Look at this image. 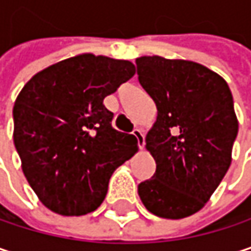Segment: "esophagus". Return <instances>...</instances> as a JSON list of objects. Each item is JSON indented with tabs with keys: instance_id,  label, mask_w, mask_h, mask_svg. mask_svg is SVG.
I'll return each mask as SVG.
<instances>
[{
	"instance_id": "1",
	"label": "esophagus",
	"mask_w": 251,
	"mask_h": 251,
	"mask_svg": "<svg viewBox=\"0 0 251 251\" xmlns=\"http://www.w3.org/2000/svg\"><path fill=\"white\" fill-rule=\"evenodd\" d=\"M133 136L136 138V141H138V147H139V149L144 148V145H145V138H144V133H142V130L141 129H133Z\"/></svg>"
}]
</instances>
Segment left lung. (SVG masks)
Returning <instances> with one entry per match:
<instances>
[{
    "instance_id": "8db88e82",
    "label": "left lung",
    "mask_w": 251,
    "mask_h": 251,
    "mask_svg": "<svg viewBox=\"0 0 251 251\" xmlns=\"http://www.w3.org/2000/svg\"><path fill=\"white\" fill-rule=\"evenodd\" d=\"M136 67L158 110L145 138L156 171L138 185V194L155 216H193L231 164L239 122L230 87L216 72L190 60L144 56Z\"/></svg>"
}]
</instances>
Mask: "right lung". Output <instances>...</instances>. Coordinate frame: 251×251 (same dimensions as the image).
Returning <instances> with one entry per match:
<instances>
[{
	"label": "right lung",
	"mask_w": 251,
	"mask_h": 251,
	"mask_svg": "<svg viewBox=\"0 0 251 251\" xmlns=\"http://www.w3.org/2000/svg\"><path fill=\"white\" fill-rule=\"evenodd\" d=\"M133 75L127 60L84 53L38 72L17 96L14 145L30 187L53 213L95 211L113 171L138 151L103 104Z\"/></svg>",
	"instance_id": "right-lung-1"
}]
</instances>
